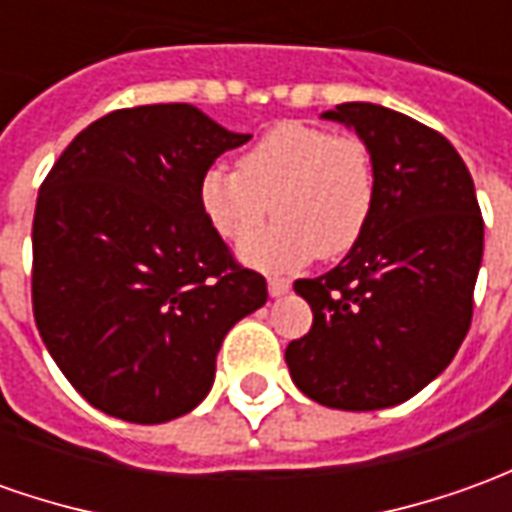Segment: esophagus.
<instances>
[{
	"mask_svg": "<svg viewBox=\"0 0 512 512\" xmlns=\"http://www.w3.org/2000/svg\"><path fill=\"white\" fill-rule=\"evenodd\" d=\"M288 288H291V283H288L285 277H269L271 297H283V294H288Z\"/></svg>",
	"mask_w": 512,
	"mask_h": 512,
	"instance_id": "34e87169",
	"label": "esophagus"
}]
</instances>
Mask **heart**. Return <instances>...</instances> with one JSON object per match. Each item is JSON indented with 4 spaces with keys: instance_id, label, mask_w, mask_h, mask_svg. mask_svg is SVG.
I'll use <instances>...</instances> for the list:
<instances>
[{
    "instance_id": "heart-1",
    "label": "heart",
    "mask_w": 512,
    "mask_h": 512,
    "mask_svg": "<svg viewBox=\"0 0 512 512\" xmlns=\"http://www.w3.org/2000/svg\"><path fill=\"white\" fill-rule=\"evenodd\" d=\"M198 201L229 243L251 238L269 211L278 215L274 228L243 246L255 266L291 269L314 255L336 260L361 241L373 218V154L356 134L280 123L238 159V170H204Z\"/></svg>"
}]
</instances>
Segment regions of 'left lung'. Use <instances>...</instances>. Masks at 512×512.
<instances>
[{"label":"left lung","mask_w":512,"mask_h":512,"mask_svg":"<svg viewBox=\"0 0 512 512\" xmlns=\"http://www.w3.org/2000/svg\"><path fill=\"white\" fill-rule=\"evenodd\" d=\"M322 117L367 142L375 210L336 269L294 283L314 325L285 347V364L322 406L387 409L457 356L474 316L485 224L474 179L440 131L375 103H342Z\"/></svg>","instance_id":"left-lung-1"}]
</instances>
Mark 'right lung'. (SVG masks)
<instances>
[{
  "label": "right lung",
  "instance_id": "1",
  "mask_svg": "<svg viewBox=\"0 0 512 512\" xmlns=\"http://www.w3.org/2000/svg\"><path fill=\"white\" fill-rule=\"evenodd\" d=\"M243 142L187 103L117 109L86 125L41 184L33 316L100 412L151 426L196 409L229 328L269 297L198 201L204 170Z\"/></svg>",
  "mask_w": 512,
  "mask_h": 512
}]
</instances>
